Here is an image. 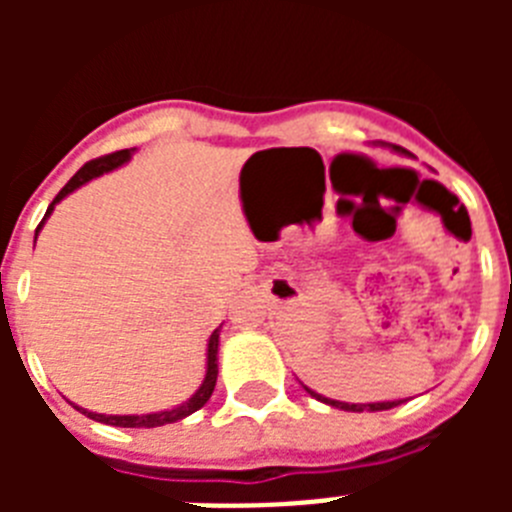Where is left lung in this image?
<instances>
[{"label": "left lung", "instance_id": "obj_1", "mask_svg": "<svg viewBox=\"0 0 512 512\" xmlns=\"http://www.w3.org/2000/svg\"><path fill=\"white\" fill-rule=\"evenodd\" d=\"M392 151L397 153H405V148L400 146H392ZM305 387V384H302ZM307 395H312L315 400L325 402V405H330V408H341V410H348V413H364V410H369V413H377V410H390V408H397L400 402L405 400H387V402H341V400H330V397H323L318 395V392H312L310 387H305Z\"/></svg>", "mask_w": 512, "mask_h": 512}]
</instances>
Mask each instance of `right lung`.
<instances>
[{"mask_svg": "<svg viewBox=\"0 0 512 512\" xmlns=\"http://www.w3.org/2000/svg\"><path fill=\"white\" fill-rule=\"evenodd\" d=\"M133 153H135V148H125V151L110 153V156H102V158H97V161H89L87 166H81V169L71 176L69 184H66V187L56 194V200L51 202V207H48V212H45L43 223L48 220V217H51L53 207H56L63 197H69L71 192H76V189L84 187V184L92 182V179H97V176L107 174V171H115L117 166H122V164H128ZM43 223H40L38 230H35V238H38ZM220 328H223V325H220ZM220 328L212 330L210 341H207V366H205V379H202L200 390L194 392V395L189 397L187 402H182V405H176V408H171V410H161V413H146V415H104V413H92V410L79 408V405H74V402H71V405H74L79 413L87 415V418L97 420V423L117 425V428H158V425L176 423V420H182V418H187V415L197 413L200 408H205V402L210 400L212 390H215L217 351H220Z\"/></svg>", "mask_w": 512, "mask_h": 512, "instance_id": "obj_1", "label": "right lung"}]
</instances>
